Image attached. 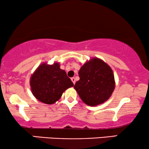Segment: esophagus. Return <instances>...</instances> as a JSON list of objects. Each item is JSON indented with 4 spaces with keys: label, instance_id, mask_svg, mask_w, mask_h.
Segmentation results:
<instances>
[{
    "label": "esophagus",
    "instance_id": "esophagus-1",
    "mask_svg": "<svg viewBox=\"0 0 149 149\" xmlns=\"http://www.w3.org/2000/svg\"><path fill=\"white\" fill-rule=\"evenodd\" d=\"M71 80H72L73 84H75V78H74V77H72V78H71Z\"/></svg>",
    "mask_w": 149,
    "mask_h": 149
}]
</instances>
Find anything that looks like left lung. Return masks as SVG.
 <instances>
[{
    "label": "left lung",
    "instance_id": "8db88e82",
    "mask_svg": "<svg viewBox=\"0 0 149 149\" xmlns=\"http://www.w3.org/2000/svg\"><path fill=\"white\" fill-rule=\"evenodd\" d=\"M80 79L74 88L83 102L96 106L109 99L115 89L113 70L105 61L93 57L86 61L79 71Z\"/></svg>",
    "mask_w": 149,
    "mask_h": 149
}]
</instances>
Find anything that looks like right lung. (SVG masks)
<instances>
[{"mask_svg":"<svg viewBox=\"0 0 149 149\" xmlns=\"http://www.w3.org/2000/svg\"><path fill=\"white\" fill-rule=\"evenodd\" d=\"M31 92L39 101L48 105L57 101L65 90L74 84L65 70L60 68L59 62L48 64L44 62L37 68L31 76Z\"/></svg>","mask_w":149,"mask_h":149,"instance_id":"1","label":"right lung"}]
</instances>
